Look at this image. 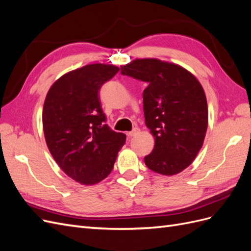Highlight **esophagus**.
I'll use <instances>...</instances> for the list:
<instances>
[{
	"label": "esophagus",
	"mask_w": 251,
	"mask_h": 251,
	"mask_svg": "<svg viewBox=\"0 0 251 251\" xmlns=\"http://www.w3.org/2000/svg\"><path fill=\"white\" fill-rule=\"evenodd\" d=\"M139 132H140V131H139V128H138V127H134V128H133V131H131V132H128V133H127V136H128V137H134V136L137 135Z\"/></svg>",
	"instance_id": "esophagus-1"
}]
</instances>
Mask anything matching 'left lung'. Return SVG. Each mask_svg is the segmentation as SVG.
Returning a JSON list of instances; mask_svg holds the SVG:
<instances>
[{
	"instance_id": "1",
	"label": "left lung",
	"mask_w": 251,
	"mask_h": 251,
	"mask_svg": "<svg viewBox=\"0 0 251 251\" xmlns=\"http://www.w3.org/2000/svg\"><path fill=\"white\" fill-rule=\"evenodd\" d=\"M121 73L148 82L143 112L155 147L144 163L164 176L184 171L201 150L208 126L200 81L182 66L158 58H136L121 67Z\"/></svg>"
}]
</instances>
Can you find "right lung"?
Listing matches in <instances>:
<instances>
[{"mask_svg": "<svg viewBox=\"0 0 251 251\" xmlns=\"http://www.w3.org/2000/svg\"><path fill=\"white\" fill-rule=\"evenodd\" d=\"M119 68L91 64L67 72L50 87L43 108V130L57 165L82 185L100 183L112 172L126 142L104 124L98 91Z\"/></svg>", "mask_w": 251, "mask_h": 251, "instance_id": "1", "label": "right lung"}]
</instances>
